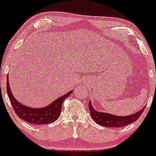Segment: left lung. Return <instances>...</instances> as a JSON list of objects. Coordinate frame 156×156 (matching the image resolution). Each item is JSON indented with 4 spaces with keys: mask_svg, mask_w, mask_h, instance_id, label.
<instances>
[{
    "mask_svg": "<svg viewBox=\"0 0 156 156\" xmlns=\"http://www.w3.org/2000/svg\"><path fill=\"white\" fill-rule=\"evenodd\" d=\"M145 107L146 106H144L139 112H136V113H133L132 115L126 116H119L110 114V113L97 111L92 106L91 101L89 102V109L92 119L98 125L106 127H121L136 122L139 119L140 116L142 115Z\"/></svg>",
    "mask_w": 156,
    "mask_h": 156,
    "instance_id": "8db88e82",
    "label": "left lung"
}]
</instances>
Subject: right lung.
<instances>
[{"instance_id": "obj_1", "label": "right lung", "mask_w": 156, "mask_h": 156, "mask_svg": "<svg viewBox=\"0 0 156 156\" xmlns=\"http://www.w3.org/2000/svg\"><path fill=\"white\" fill-rule=\"evenodd\" d=\"M73 90H70L67 94L61 96L47 106L42 108H32L25 106L20 103L12 95L8 81V75L7 80V92L9 99L13 108L16 114L19 118L25 122L33 125H46L53 123L59 119L61 114L62 102L69 97Z\"/></svg>"}]
</instances>
